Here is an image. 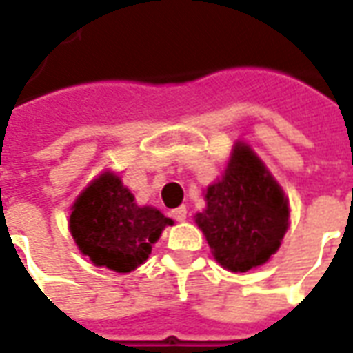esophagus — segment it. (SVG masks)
<instances>
[{"label": "esophagus", "instance_id": "obj_1", "mask_svg": "<svg viewBox=\"0 0 353 353\" xmlns=\"http://www.w3.org/2000/svg\"><path fill=\"white\" fill-rule=\"evenodd\" d=\"M172 217L176 219V221H185L187 219V208L179 206L176 210H172Z\"/></svg>", "mask_w": 353, "mask_h": 353}]
</instances>
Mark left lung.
I'll use <instances>...</instances> for the list:
<instances>
[{
  "instance_id": "1",
  "label": "left lung",
  "mask_w": 353,
  "mask_h": 353,
  "mask_svg": "<svg viewBox=\"0 0 353 353\" xmlns=\"http://www.w3.org/2000/svg\"><path fill=\"white\" fill-rule=\"evenodd\" d=\"M206 210L194 215L214 259L230 272L265 265L289 229V200L265 162L236 141L223 176L204 191Z\"/></svg>"
}]
</instances>
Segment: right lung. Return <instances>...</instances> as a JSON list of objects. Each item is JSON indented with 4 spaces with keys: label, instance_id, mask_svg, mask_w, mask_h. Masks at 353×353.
<instances>
[{
    "label": "right lung",
    "instance_id": "add662e5",
    "mask_svg": "<svg viewBox=\"0 0 353 353\" xmlns=\"http://www.w3.org/2000/svg\"><path fill=\"white\" fill-rule=\"evenodd\" d=\"M174 225L153 206H139L115 172H101L75 199L70 232L92 265L126 274L143 265L162 230Z\"/></svg>",
    "mask_w": 353,
    "mask_h": 353
}]
</instances>
